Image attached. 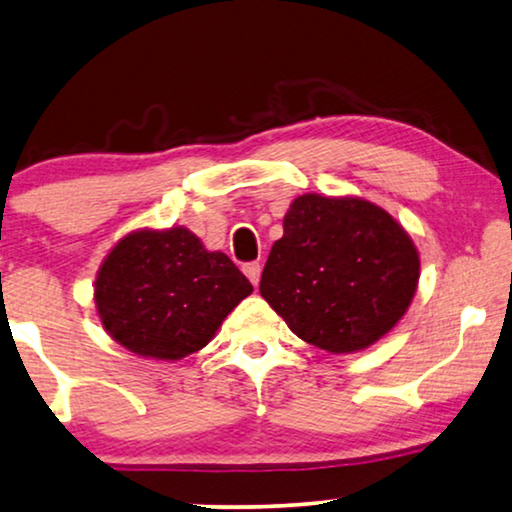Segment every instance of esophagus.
<instances>
[{
	"label": "esophagus",
	"instance_id": "34e87169",
	"mask_svg": "<svg viewBox=\"0 0 512 512\" xmlns=\"http://www.w3.org/2000/svg\"><path fill=\"white\" fill-rule=\"evenodd\" d=\"M243 273H246L248 280L257 287L259 285V278H262V266H259V262H250V264L243 266Z\"/></svg>",
	"mask_w": 512,
	"mask_h": 512
}]
</instances>
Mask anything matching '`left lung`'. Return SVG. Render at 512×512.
<instances>
[{"instance_id":"8db88e82","label":"left lung","mask_w":512,"mask_h":512,"mask_svg":"<svg viewBox=\"0 0 512 512\" xmlns=\"http://www.w3.org/2000/svg\"><path fill=\"white\" fill-rule=\"evenodd\" d=\"M259 294L292 333L331 354L375 345L414 299L421 257L391 213L363 197L299 195Z\"/></svg>"}]
</instances>
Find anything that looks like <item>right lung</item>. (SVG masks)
Returning <instances> with one entry per match:
<instances>
[{
	"label": "right lung",
	"mask_w": 512,
	"mask_h": 512,
	"mask_svg": "<svg viewBox=\"0 0 512 512\" xmlns=\"http://www.w3.org/2000/svg\"><path fill=\"white\" fill-rule=\"evenodd\" d=\"M253 285L188 227L135 230L117 241L94 282L103 329L128 352L179 361L200 352Z\"/></svg>",
	"instance_id": "obj_1"
}]
</instances>
